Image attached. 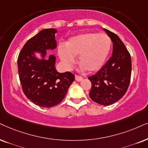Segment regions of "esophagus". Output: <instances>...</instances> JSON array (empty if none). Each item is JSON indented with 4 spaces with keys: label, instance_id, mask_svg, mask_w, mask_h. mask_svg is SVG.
Here are the masks:
<instances>
[{
    "label": "esophagus",
    "instance_id": "esophagus-1",
    "mask_svg": "<svg viewBox=\"0 0 148 148\" xmlns=\"http://www.w3.org/2000/svg\"><path fill=\"white\" fill-rule=\"evenodd\" d=\"M75 79H76V81L80 82V81H81V80L83 79V78L82 77V76H78V75H75Z\"/></svg>",
    "mask_w": 148,
    "mask_h": 148
}]
</instances>
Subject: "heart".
<instances>
[{
    "label": "heart",
    "mask_w": 148,
    "mask_h": 148,
    "mask_svg": "<svg viewBox=\"0 0 148 148\" xmlns=\"http://www.w3.org/2000/svg\"><path fill=\"white\" fill-rule=\"evenodd\" d=\"M111 37L106 33H85L70 38L65 47L60 46L58 49L59 58L65 68L70 70L78 56L82 70L89 72L98 71L107 59L111 48Z\"/></svg>",
    "instance_id": "obj_1"
}]
</instances>
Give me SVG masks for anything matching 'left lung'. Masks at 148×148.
<instances>
[{"instance_id":"left-lung-1","label":"left lung","mask_w":148,"mask_h":148,"mask_svg":"<svg viewBox=\"0 0 148 148\" xmlns=\"http://www.w3.org/2000/svg\"><path fill=\"white\" fill-rule=\"evenodd\" d=\"M104 30L113 42V54L98 72L88 78L91 83L89 91L91 100L108 106L120 100L127 91L132 63L130 53L119 37L107 29Z\"/></svg>"}]
</instances>
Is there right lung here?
<instances>
[{
	"label": "right lung",
	"instance_id": "add662e5",
	"mask_svg": "<svg viewBox=\"0 0 148 148\" xmlns=\"http://www.w3.org/2000/svg\"><path fill=\"white\" fill-rule=\"evenodd\" d=\"M56 33L55 29L41 31L26 42L18 58L22 91L33 103L45 108L60 103L75 79L71 72L59 73L56 70L54 55H50L47 60L44 59L46 50L57 47ZM35 52H40L42 59L35 57Z\"/></svg>",
	"mask_w": 148,
	"mask_h": 148
}]
</instances>
